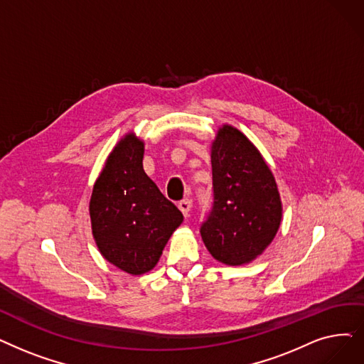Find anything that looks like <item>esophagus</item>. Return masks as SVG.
<instances>
[{
  "instance_id": "obj_1",
  "label": "esophagus",
  "mask_w": 364,
  "mask_h": 364,
  "mask_svg": "<svg viewBox=\"0 0 364 364\" xmlns=\"http://www.w3.org/2000/svg\"><path fill=\"white\" fill-rule=\"evenodd\" d=\"M178 208L180 211L184 214V217L188 215V213H191V208H192V200L191 199H183L178 202Z\"/></svg>"
}]
</instances>
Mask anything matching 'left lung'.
Instances as JSON below:
<instances>
[{
    "mask_svg": "<svg viewBox=\"0 0 364 364\" xmlns=\"http://www.w3.org/2000/svg\"><path fill=\"white\" fill-rule=\"evenodd\" d=\"M213 208L200 225L211 256L238 266L260 256L278 232L282 205L275 178L256 146L223 124L211 146Z\"/></svg>",
    "mask_w": 364,
    "mask_h": 364,
    "instance_id": "left-lung-1",
    "label": "left lung"
}]
</instances>
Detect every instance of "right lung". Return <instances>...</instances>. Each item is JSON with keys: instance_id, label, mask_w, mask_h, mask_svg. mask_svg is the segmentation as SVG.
I'll return each instance as SVG.
<instances>
[{"instance_id": "obj_1", "label": "right lung", "mask_w": 364, "mask_h": 364, "mask_svg": "<svg viewBox=\"0 0 364 364\" xmlns=\"http://www.w3.org/2000/svg\"><path fill=\"white\" fill-rule=\"evenodd\" d=\"M144 143L126 134L107 157L89 203L92 233L105 260L131 275L151 271L183 221L143 168Z\"/></svg>"}]
</instances>
